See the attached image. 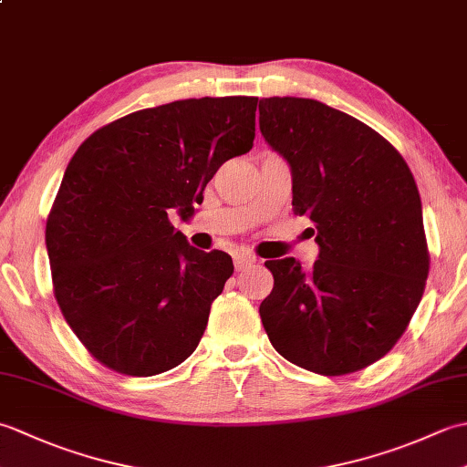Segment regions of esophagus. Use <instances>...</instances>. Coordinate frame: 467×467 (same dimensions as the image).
<instances>
[{"label":"esophagus","instance_id":"esophagus-1","mask_svg":"<svg viewBox=\"0 0 467 467\" xmlns=\"http://www.w3.org/2000/svg\"><path fill=\"white\" fill-rule=\"evenodd\" d=\"M254 263H256V256L251 253H236L234 254V269L236 271H246Z\"/></svg>","mask_w":467,"mask_h":467}]
</instances>
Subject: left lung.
I'll list each match as a JSON object with an SVG mask.
<instances>
[{"label": "left lung", "instance_id": "1", "mask_svg": "<svg viewBox=\"0 0 467 467\" xmlns=\"http://www.w3.org/2000/svg\"><path fill=\"white\" fill-rule=\"evenodd\" d=\"M259 126L291 166L293 208L319 244L309 271L293 256L265 263L275 276L265 331L303 369L359 371L393 349L421 301L430 253L418 184L381 134L323 102L263 98Z\"/></svg>", "mask_w": 467, "mask_h": 467}]
</instances>
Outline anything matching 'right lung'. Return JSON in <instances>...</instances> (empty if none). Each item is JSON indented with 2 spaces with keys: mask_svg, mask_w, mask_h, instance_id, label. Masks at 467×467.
Returning <instances> with one entry per match:
<instances>
[{
  "mask_svg": "<svg viewBox=\"0 0 467 467\" xmlns=\"http://www.w3.org/2000/svg\"><path fill=\"white\" fill-rule=\"evenodd\" d=\"M259 98H191L96 130L69 161L46 224L56 301L110 369L150 377L191 357L233 275L223 251L186 243L171 214L254 140Z\"/></svg>",
  "mask_w": 467,
  "mask_h": 467,
  "instance_id": "add662e5",
  "label": "right lung"
}]
</instances>
